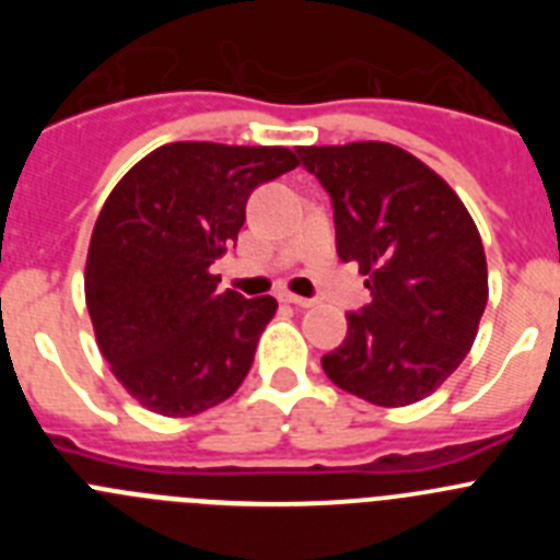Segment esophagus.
<instances>
[{
	"label": "esophagus",
	"mask_w": 560,
	"mask_h": 560,
	"mask_svg": "<svg viewBox=\"0 0 560 560\" xmlns=\"http://www.w3.org/2000/svg\"><path fill=\"white\" fill-rule=\"evenodd\" d=\"M280 300H283V303L296 305V308H311V305H314V300H308V296H296V294H283Z\"/></svg>",
	"instance_id": "34e87169"
}]
</instances>
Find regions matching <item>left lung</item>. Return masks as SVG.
<instances>
[{"mask_svg":"<svg viewBox=\"0 0 560 560\" xmlns=\"http://www.w3.org/2000/svg\"><path fill=\"white\" fill-rule=\"evenodd\" d=\"M328 190L336 252L368 275L370 305L323 370L375 407L427 398L463 364L488 303L482 237L457 192L389 142L300 148Z\"/></svg>","mask_w":560,"mask_h":560,"instance_id":"obj_1","label":"left lung"}]
</instances>
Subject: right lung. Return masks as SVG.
<instances>
[{"label": "right lung", "instance_id": "obj_1", "mask_svg": "<svg viewBox=\"0 0 560 560\" xmlns=\"http://www.w3.org/2000/svg\"><path fill=\"white\" fill-rule=\"evenodd\" d=\"M300 165L289 148L171 142L117 182L92 230L86 308L122 387L156 415L190 418L246 378L275 296L221 291L210 266L237 244L246 201Z\"/></svg>", "mask_w": 560, "mask_h": 560}]
</instances>
